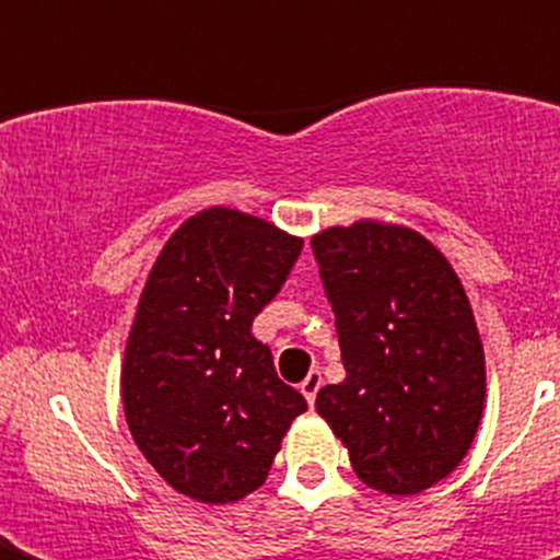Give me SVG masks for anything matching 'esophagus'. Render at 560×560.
Wrapping results in <instances>:
<instances>
[{"instance_id": "obj_1", "label": "esophagus", "mask_w": 560, "mask_h": 560, "mask_svg": "<svg viewBox=\"0 0 560 560\" xmlns=\"http://www.w3.org/2000/svg\"><path fill=\"white\" fill-rule=\"evenodd\" d=\"M319 386H323V374H319V372H311V374H307V377H305V381L299 383V392L305 395L307 404H311V407H314L316 392H319Z\"/></svg>"}]
</instances>
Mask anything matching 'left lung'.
I'll list each match as a JSON object with an SVG mask.
<instances>
[{
  "label": "left lung",
  "mask_w": 560,
  "mask_h": 560,
  "mask_svg": "<svg viewBox=\"0 0 560 560\" xmlns=\"http://www.w3.org/2000/svg\"><path fill=\"white\" fill-rule=\"evenodd\" d=\"M311 246L346 366V381L319 389L316 412L369 488L421 494L465 459L486 407L465 288L424 235L395 223L323 229Z\"/></svg>",
  "instance_id": "left-lung-1"
}]
</instances>
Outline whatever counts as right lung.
<instances>
[{"label":"right lung","instance_id":"add662e5","mask_svg":"<svg viewBox=\"0 0 560 560\" xmlns=\"http://www.w3.org/2000/svg\"><path fill=\"white\" fill-rule=\"evenodd\" d=\"M299 253L302 237L211 206L168 237L148 276L121 366L127 427L156 474L197 503L261 488L307 409L253 337Z\"/></svg>","mask_w":560,"mask_h":560}]
</instances>
